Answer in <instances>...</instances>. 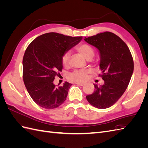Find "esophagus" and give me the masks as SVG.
I'll return each mask as SVG.
<instances>
[{
	"mask_svg": "<svg viewBox=\"0 0 148 148\" xmlns=\"http://www.w3.org/2000/svg\"><path fill=\"white\" fill-rule=\"evenodd\" d=\"M75 83L77 84V85H78V86H83V85L84 84V83H78V82H75Z\"/></svg>",
	"mask_w": 148,
	"mask_h": 148,
	"instance_id": "obj_1",
	"label": "esophagus"
}]
</instances>
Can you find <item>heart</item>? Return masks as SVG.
Listing matches in <instances>:
<instances>
[{
	"instance_id": "heart-1",
	"label": "heart",
	"mask_w": 148,
	"mask_h": 148,
	"mask_svg": "<svg viewBox=\"0 0 148 148\" xmlns=\"http://www.w3.org/2000/svg\"><path fill=\"white\" fill-rule=\"evenodd\" d=\"M77 51L82 55L85 59L91 60L95 54V52L92 46L87 44H83L76 47ZM70 59L69 52H66L62 57V64L64 66L68 65ZM90 72L89 70H75L70 75L69 78L76 82H83L87 79L88 75Z\"/></svg>"
}]
</instances>
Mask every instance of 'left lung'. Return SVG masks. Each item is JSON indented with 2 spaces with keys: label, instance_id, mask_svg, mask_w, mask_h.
Listing matches in <instances>:
<instances>
[{
  "label": "left lung",
  "instance_id": "left-lung-1",
  "mask_svg": "<svg viewBox=\"0 0 148 148\" xmlns=\"http://www.w3.org/2000/svg\"><path fill=\"white\" fill-rule=\"evenodd\" d=\"M84 41L99 51L102 71L99 76L104 81L100 86L94 84L95 91L86 96V99L96 108H109L120 99L128 87L134 69L132 56L122 39L111 32L84 38Z\"/></svg>",
  "mask_w": 148,
  "mask_h": 148
}]
</instances>
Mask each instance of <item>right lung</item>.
I'll return each instance as SVG.
<instances>
[{"instance_id":"right-lung-1","label":"right lung","mask_w":148,"mask_h":148,"mask_svg":"<svg viewBox=\"0 0 148 148\" xmlns=\"http://www.w3.org/2000/svg\"><path fill=\"white\" fill-rule=\"evenodd\" d=\"M82 36L71 37L48 33L37 37L26 49L23 59V78L31 97L40 107L57 108L65 101L71 84L57 88L55 77L62 71V57L77 45Z\"/></svg>"}]
</instances>
